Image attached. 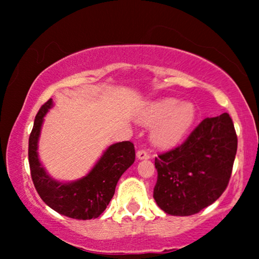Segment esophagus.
<instances>
[{"label":"esophagus","mask_w":259,"mask_h":259,"mask_svg":"<svg viewBox=\"0 0 259 259\" xmlns=\"http://www.w3.org/2000/svg\"><path fill=\"white\" fill-rule=\"evenodd\" d=\"M137 157L141 160V159H148L151 157V154L147 150H139L137 152Z\"/></svg>","instance_id":"34e87169"}]
</instances>
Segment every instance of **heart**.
I'll use <instances>...</instances> for the list:
<instances>
[{"label": "heart", "instance_id": "1", "mask_svg": "<svg viewBox=\"0 0 259 259\" xmlns=\"http://www.w3.org/2000/svg\"><path fill=\"white\" fill-rule=\"evenodd\" d=\"M196 119V108L191 102H178L164 99L154 102L143 116L146 125H157L152 131V139L159 146H173L189 133Z\"/></svg>", "mask_w": 259, "mask_h": 259}]
</instances>
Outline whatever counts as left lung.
<instances>
[{
	"label": "left lung",
	"instance_id": "obj_1",
	"mask_svg": "<svg viewBox=\"0 0 259 259\" xmlns=\"http://www.w3.org/2000/svg\"><path fill=\"white\" fill-rule=\"evenodd\" d=\"M238 139L228 113L206 118L178 146L155 157L153 198L172 215L198 213L229 185Z\"/></svg>",
	"mask_w": 259,
	"mask_h": 259
}]
</instances>
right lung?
Segmentation results:
<instances>
[{
    "label": "right lung",
    "instance_id": "1",
    "mask_svg": "<svg viewBox=\"0 0 259 259\" xmlns=\"http://www.w3.org/2000/svg\"><path fill=\"white\" fill-rule=\"evenodd\" d=\"M51 107L49 99L38 109L29 136L28 160L35 189L41 199L60 214L82 221L98 218L114 196L120 177L134 162V145L131 141L112 145L84 178L68 184L55 182L40 165L36 152L44 116Z\"/></svg>",
    "mask_w": 259,
    "mask_h": 259
}]
</instances>
